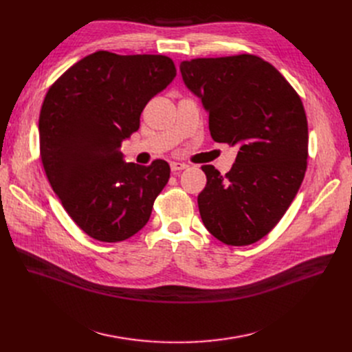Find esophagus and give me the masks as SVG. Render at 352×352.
Returning a JSON list of instances; mask_svg holds the SVG:
<instances>
[{
  "label": "esophagus",
  "mask_w": 352,
  "mask_h": 352,
  "mask_svg": "<svg viewBox=\"0 0 352 352\" xmlns=\"http://www.w3.org/2000/svg\"><path fill=\"white\" fill-rule=\"evenodd\" d=\"M186 167H188V164H186V163H180V162H172V163H170V169H172V172H179V170L186 169Z\"/></svg>",
  "instance_id": "obj_1"
}]
</instances>
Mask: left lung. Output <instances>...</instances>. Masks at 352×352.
<instances>
[{
  "label": "left lung",
  "mask_w": 352,
  "mask_h": 352,
  "mask_svg": "<svg viewBox=\"0 0 352 352\" xmlns=\"http://www.w3.org/2000/svg\"><path fill=\"white\" fill-rule=\"evenodd\" d=\"M180 73L209 113L212 139L239 147L225 176L202 166V222L226 245L255 243L285 214L305 176L308 123L300 97L272 64L252 54L182 61Z\"/></svg>",
  "instance_id": "1"
}]
</instances>
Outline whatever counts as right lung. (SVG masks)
<instances>
[{"label": "right lung", "instance_id": "obj_1", "mask_svg": "<svg viewBox=\"0 0 352 352\" xmlns=\"http://www.w3.org/2000/svg\"><path fill=\"white\" fill-rule=\"evenodd\" d=\"M176 77L172 58L96 52L48 89L40 155L65 212L89 236L120 242L138 233L170 177V166L126 163L120 147L139 130L148 100Z\"/></svg>", "mask_w": 352, "mask_h": 352}]
</instances>
